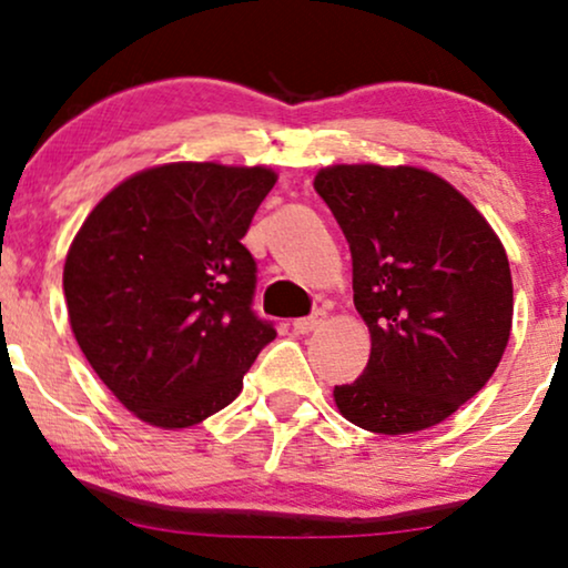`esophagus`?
<instances>
[{"label": "esophagus", "mask_w": 568, "mask_h": 568, "mask_svg": "<svg viewBox=\"0 0 568 568\" xmlns=\"http://www.w3.org/2000/svg\"><path fill=\"white\" fill-rule=\"evenodd\" d=\"M321 323H323V313L317 310V313L307 315V317H297V321L292 323V328H294V333H302V336H305V333H313Z\"/></svg>", "instance_id": "34e87169"}]
</instances>
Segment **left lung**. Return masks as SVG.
<instances>
[{
	"label": "left lung",
	"mask_w": 568,
	"mask_h": 568,
	"mask_svg": "<svg viewBox=\"0 0 568 568\" xmlns=\"http://www.w3.org/2000/svg\"><path fill=\"white\" fill-rule=\"evenodd\" d=\"M315 191L344 230L354 305L372 352L336 385L344 418L377 434L445 422L499 367L511 331L504 245L463 193L429 170L333 165Z\"/></svg>",
	"instance_id": "obj_1"
}]
</instances>
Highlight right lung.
I'll use <instances>...</instances> for the list:
<instances>
[{
	"mask_svg": "<svg viewBox=\"0 0 568 568\" xmlns=\"http://www.w3.org/2000/svg\"><path fill=\"white\" fill-rule=\"evenodd\" d=\"M266 168L173 162L92 209L64 263L74 338L142 422L185 429L230 406L263 346L255 258L240 243L274 189Z\"/></svg>",
	"mask_w": 568,
	"mask_h": 568,
	"instance_id": "right-lung-1",
	"label": "right lung"
}]
</instances>
